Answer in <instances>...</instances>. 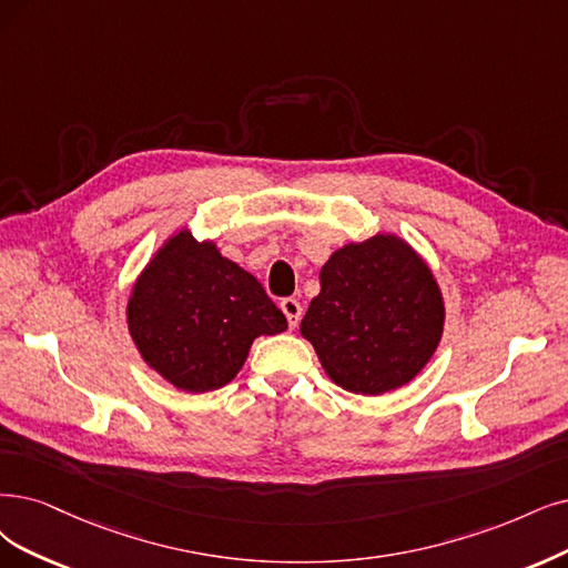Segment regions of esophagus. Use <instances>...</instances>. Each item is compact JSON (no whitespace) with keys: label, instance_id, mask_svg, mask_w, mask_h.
<instances>
[{"label":"esophagus","instance_id":"esophagus-1","mask_svg":"<svg viewBox=\"0 0 568 568\" xmlns=\"http://www.w3.org/2000/svg\"><path fill=\"white\" fill-rule=\"evenodd\" d=\"M281 311L285 313L290 327H297L300 325V321H302V304L297 300H292V297L283 300L281 302Z\"/></svg>","mask_w":568,"mask_h":568}]
</instances>
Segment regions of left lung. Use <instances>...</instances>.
<instances>
[{"instance_id": "left-lung-1", "label": "left lung", "mask_w": 568, "mask_h": 568, "mask_svg": "<svg viewBox=\"0 0 568 568\" xmlns=\"http://www.w3.org/2000/svg\"><path fill=\"white\" fill-rule=\"evenodd\" d=\"M443 325V295L426 262L403 239L379 234L327 260L300 329L334 384L382 395L424 369Z\"/></svg>"}]
</instances>
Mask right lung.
Instances as JSON below:
<instances>
[{"mask_svg": "<svg viewBox=\"0 0 568 568\" xmlns=\"http://www.w3.org/2000/svg\"><path fill=\"white\" fill-rule=\"evenodd\" d=\"M287 327L255 276L189 231L146 264L129 302V329L144 363L186 393L229 384L252 339Z\"/></svg>", "mask_w": 568, "mask_h": 568, "instance_id": "add662e5", "label": "right lung"}]
</instances>
